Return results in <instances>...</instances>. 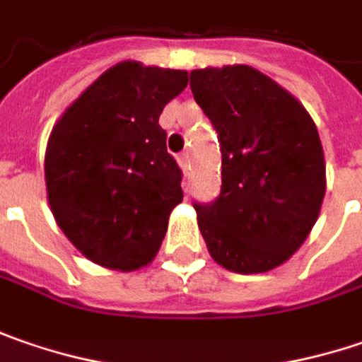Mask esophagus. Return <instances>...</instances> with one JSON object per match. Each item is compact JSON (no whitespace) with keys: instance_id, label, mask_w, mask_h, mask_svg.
I'll use <instances>...</instances> for the list:
<instances>
[{"instance_id":"obj_1","label":"esophagus","mask_w":362,"mask_h":362,"mask_svg":"<svg viewBox=\"0 0 362 362\" xmlns=\"http://www.w3.org/2000/svg\"><path fill=\"white\" fill-rule=\"evenodd\" d=\"M178 164L184 170V174H188V170H190V153L188 151H184V153L178 156Z\"/></svg>"}]
</instances>
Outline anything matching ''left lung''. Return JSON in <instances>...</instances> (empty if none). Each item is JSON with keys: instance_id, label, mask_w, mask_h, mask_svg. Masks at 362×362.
I'll list each match as a JSON object with an SVG mask.
<instances>
[{"instance_id": "left-lung-1", "label": "left lung", "mask_w": 362, "mask_h": 362, "mask_svg": "<svg viewBox=\"0 0 362 362\" xmlns=\"http://www.w3.org/2000/svg\"><path fill=\"white\" fill-rule=\"evenodd\" d=\"M190 88L223 156L218 197L194 202L198 228L225 269L269 272L300 249L320 214L318 129L302 103L245 64L192 71Z\"/></svg>"}]
</instances>
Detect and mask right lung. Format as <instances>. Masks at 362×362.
I'll return each instance as SVG.
<instances>
[{"mask_svg": "<svg viewBox=\"0 0 362 362\" xmlns=\"http://www.w3.org/2000/svg\"><path fill=\"white\" fill-rule=\"evenodd\" d=\"M186 85V71L119 62L54 125L44 160L48 202L90 261L132 272L156 257L184 197L160 115Z\"/></svg>", "mask_w": 362, "mask_h": 362, "instance_id": "1", "label": "right lung"}]
</instances>
